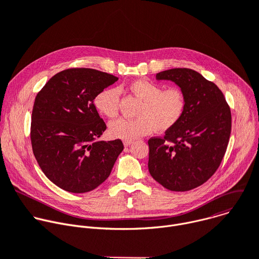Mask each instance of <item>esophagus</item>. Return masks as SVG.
Segmentation results:
<instances>
[{"mask_svg":"<svg viewBox=\"0 0 259 259\" xmlns=\"http://www.w3.org/2000/svg\"><path fill=\"white\" fill-rule=\"evenodd\" d=\"M133 143V140H124V146L129 147Z\"/></svg>","mask_w":259,"mask_h":259,"instance_id":"obj_1","label":"esophagus"}]
</instances>
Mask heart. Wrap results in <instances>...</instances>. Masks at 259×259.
<instances>
[{"label":"heart","mask_w":259,"mask_h":259,"mask_svg":"<svg viewBox=\"0 0 259 259\" xmlns=\"http://www.w3.org/2000/svg\"><path fill=\"white\" fill-rule=\"evenodd\" d=\"M129 91L143 101L137 111V119H117L110 123L109 133L123 140H134L152 130L166 131L172 128L184 113L186 100L184 93L178 88L163 90L162 85L145 80H135ZM97 110L112 119L119 111V92L109 88L101 91L95 98Z\"/></svg>","instance_id":"b5f03b06"}]
</instances>
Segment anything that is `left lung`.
I'll list each match as a JSON object with an SVG mask.
<instances>
[{
	"instance_id": "1",
	"label": "left lung",
	"mask_w": 259,
	"mask_h": 259,
	"mask_svg": "<svg viewBox=\"0 0 259 259\" xmlns=\"http://www.w3.org/2000/svg\"><path fill=\"white\" fill-rule=\"evenodd\" d=\"M184 93L181 120L164 137L149 140V171L171 191H189L205 183L219 167L229 142L231 113L219 88L200 73L175 68L156 74Z\"/></svg>"
}]
</instances>
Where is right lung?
Listing matches in <instances>:
<instances>
[{
    "mask_svg": "<svg viewBox=\"0 0 259 259\" xmlns=\"http://www.w3.org/2000/svg\"><path fill=\"white\" fill-rule=\"evenodd\" d=\"M117 77L89 68L57 73L37 94L31 123L33 153L55 185L85 193L110 175L124 150L122 140L98 138L106 129L95 105L98 94Z\"/></svg>",
    "mask_w": 259,
    "mask_h": 259,
    "instance_id": "add662e5",
    "label": "right lung"
}]
</instances>
